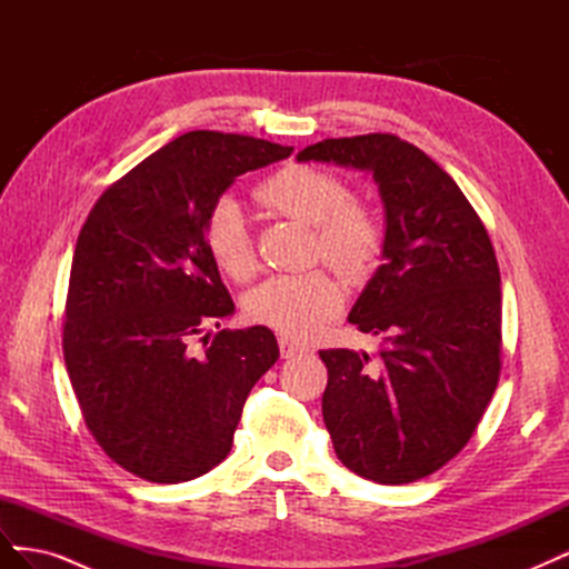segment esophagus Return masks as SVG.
Wrapping results in <instances>:
<instances>
[{"label": "esophagus", "mask_w": 569, "mask_h": 569, "mask_svg": "<svg viewBox=\"0 0 569 569\" xmlns=\"http://www.w3.org/2000/svg\"><path fill=\"white\" fill-rule=\"evenodd\" d=\"M306 351H308L306 343L295 341L291 337H280V353H282V358H295V356H301Z\"/></svg>", "instance_id": "esophagus-1"}]
</instances>
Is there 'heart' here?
I'll list each match as a JSON object with an SVG mask.
<instances>
[{
    "instance_id": "b5f03b06",
    "label": "heart",
    "mask_w": 569,
    "mask_h": 569,
    "mask_svg": "<svg viewBox=\"0 0 569 569\" xmlns=\"http://www.w3.org/2000/svg\"><path fill=\"white\" fill-rule=\"evenodd\" d=\"M266 209L316 228L320 256L347 278L370 270L382 247V228L372 211L351 201L347 182L311 166H289L256 187ZM206 249L216 268L234 282L251 278L256 258L247 216L234 199H222L206 222ZM341 306V289L322 270L272 274L256 284L244 311L289 337H308Z\"/></svg>"
}]
</instances>
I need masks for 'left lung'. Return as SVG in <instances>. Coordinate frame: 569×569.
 Returning a JSON list of instances; mask_svg holds the SVG:
<instances>
[{
	"instance_id": "1",
	"label": "left lung",
	"mask_w": 569,
	"mask_h": 569,
	"mask_svg": "<svg viewBox=\"0 0 569 569\" xmlns=\"http://www.w3.org/2000/svg\"><path fill=\"white\" fill-rule=\"evenodd\" d=\"M297 161L366 170L385 206V263L349 322L385 349L320 351L337 458L377 485L437 472L470 441L501 372V272L453 178L396 134L339 137Z\"/></svg>"
}]
</instances>
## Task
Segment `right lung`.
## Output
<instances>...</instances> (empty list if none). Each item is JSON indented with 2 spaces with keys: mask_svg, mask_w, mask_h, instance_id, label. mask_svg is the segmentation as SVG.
I'll use <instances>...</instances> for the list:
<instances>
[{
  "mask_svg": "<svg viewBox=\"0 0 569 569\" xmlns=\"http://www.w3.org/2000/svg\"><path fill=\"white\" fill-rule=\"evenodd\" d=\"M291 147L247 134L184 132L99 197L78 234L63 358L92 437L120 468L178 485L228 458L251 387L280 358L263 325L234 313L206 249V222L249 170ZM209 337V335H206Z\"/></svg>",
  "mask_w": 569,
  "mask_h": 569,
  "instance_id": "add662e5",
  "label": "right lung"
}]
</instances>
